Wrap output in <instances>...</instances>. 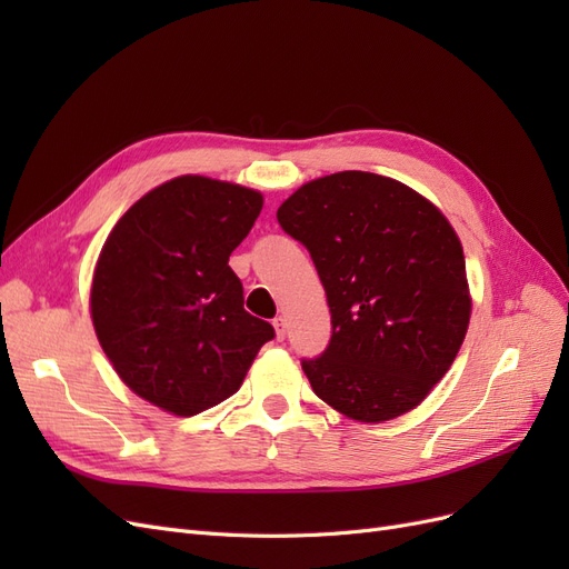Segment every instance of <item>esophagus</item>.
<instances>
[{
  "instance_id": "34e87169",
  "label": "esophagus",
  "mask_w": 569,
  "mask_h": 569,
  "mask_svg": "<svg viewBox=\"0 0 569 569\" xmlns=\"http://www.w3.org/2000/svg\"><path fill=\"white\" fill-rule=\"evenodd\" d=\"M272 325H274V332H278V339H284V335H287V318L278 316V318L272 320Z\"/></svg>"
}]
</instances>
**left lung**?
<instances>
[{
  "instance_id": "left-lung-1",
  "label": "left lung",
  "mask_w": 569,
  "mask_h": 569,
  "mask_svg": "<svg viewBox=\"0 0 569 569\" xmlns=\"http://www.w3.org/2000/svg\"><path fill=\"white\" fill-rule=\"evenodd\" d=\"M278 222L311 253L332 313L327 349L301 360L316 396L360 422L416 408L470 322L451 222L410 187L363 170L306 182Z\"/></svg>"
}]
</instances>
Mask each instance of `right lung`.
<instances>
[{
    "label": "right lung",
    "instance_id": "obj_1",
    "mask_svg": "<svg viewBox=\"0 0 569 569\" xmlns=\"http://www.w3.org/2000/svg\"><path fill=\"white\" fill-rule=\"evenodd\" d=\"M263 209L253 189L182 176L116 222L92 280L101 349L137 396L197 416L242 387L272 325L244 311L228 266Z\"/></svg>",
    "mask_w": 569,
    "mask_h": 569
}]
</instances>
